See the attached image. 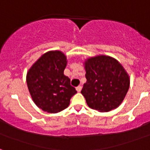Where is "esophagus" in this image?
I'll return each instance as SVG.
<instances>
[{
	"instance_id": "obj_1",
	"label": "esophagus",
	"mask_w": 150,
	"mask_h": 150,
	"mask_svg": "<svg viewBox=\"0 0 150 150\" xmlns=\"http://www.w3.org/2000/svg\"><path fill=\"white\" fill-rule=\"evenodd\" d=\"M76 90H77L78 92L81 91V90H82V86H79L76 87Z\"/></svg>"
}]
</instances>
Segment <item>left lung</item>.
I'll use <instances>...</instances> for the list:
<instances>
[{
	"label": "left lung",
	"mask_w": 150,
	"mask_h": 150,
	"mask_svg": "<svg viewBox=\"0 0 150 150\" xmlns=\"http://www.w3.org/2000/svg\"><path fill=\"white\" fill-rule=\"evenodd\" d=\"M86 82L81 93L88 106L107 112L121 104L128 93L130 79L123 66L109 56L89 57L85 61Z\"/></svg>",
	"instance_id": "1"
}]
</instances>
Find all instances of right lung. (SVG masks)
Instances as JSON below:
<instances>
[{
  "mask_svg": "<svg viewBox=\"0 0 150 150\" xmlns=\"http://www.w3.org/2000/svg\"><path fill=\"white\" fill-rule=\"evenodd\" d=\"M67 57L61 51L43 54L29 68L26 82L33 102L43 111L55 114L68 107L77 91L64 75Z\"/></svg>",
  "mask_w": 150,
  "mask_h": 150,
  "instance_id": "obj_1",
  "label": "right lung"
}]
</instances>
